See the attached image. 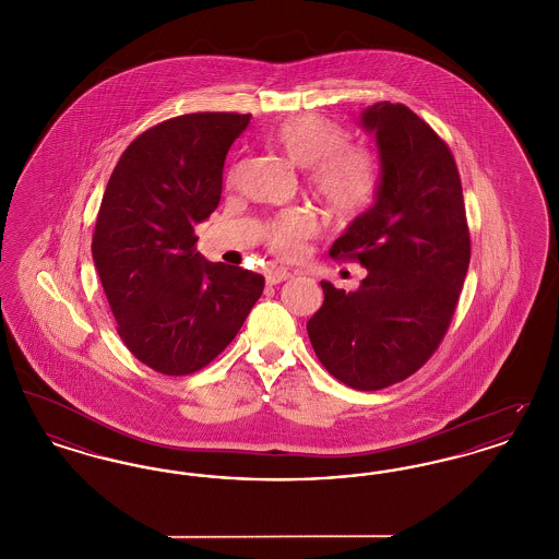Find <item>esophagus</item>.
I'll list each match as a JSON object with an SVG mask.
<instances>
[{
	"instance_id": "34e87169",
	"label": "esophagus",
	"mask_w": 559,
	"mask_h": 559,
	"mask_svg": "<svg viewBox=\"0 0 559 559\" xmlns=\"http://www.w3.org/2000/svg\"><path fill=\"white\" fill-rule=\"evenodd\" d=\"M292 276L293 274L289 272V270H283V267H272V270H267V285H278V283H283V281H289Z\"/></svg>"
}]
</instances>
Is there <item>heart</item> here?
Segmentation results:
<instances>
[{
  "instance_id": "obj_1",
  "label": "heart",
  "mask_w": 559,
  "mask_h": 559,
  "mask_svg": "<svg viewBox=\"0 0 559 559\" xmlns=\"http://www.w3.org/2000/svg\"><path fill=\"white\" fill-rule=\"evenodd\" d=\"M270 142L308 169L310 187L335 215L354 217L371 205L379 187V160L369 146L347 142L346 130L333 119L317 112L295 115L272 130ZM317 230L314 213L293 210L270 224L267 242L274 253L293 258Z\"/></svg>"
}]
</instances>
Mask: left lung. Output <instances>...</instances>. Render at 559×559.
<instances>
[{"mask_svg": "<svg viewBox=\"0 0 559 559\" xmlns=\"http://www.w3.org/2000/svg\"><path fill=\"white\" fill-rule=\"evenodd\" d=\"M360 121L377 138L381 182L329 255L369 274L352 293L322 281L308 335L326 371L371 392L419 371L444 340L472 240L449 144L400 103H377Z\"/></svg>", "mask_w": 559, "mask_h": 559, "instance_id": "obj_1", "label": "left lung"}]
</instances>
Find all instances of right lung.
I'll list each match as a JSON object with an SVG mask.
<instances>
[{"label":"right lung","mask_w":559,"mask_h":559,"mask_svg":"<svg viewBox=\"0 0 559 559\" xmlns=\"http://www.w3.org/2000/svg\"><path fill=\"white\" fill-rule=\"evenodd\" d=\"M251 115L188 112L140 133L108 180L92 255L117 333L153 371H201L237 337L264 276L203 260L194 226L222 194Z\"/></svg>","instance_id":"right-lung-1"}]
</instances>
